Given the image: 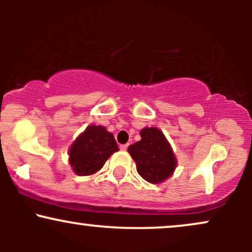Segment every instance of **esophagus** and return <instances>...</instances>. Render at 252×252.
Listing matches in <instances>:
<instances>
[{
    "label": "esophagus",
    "mask_w": 252,
    "mask_h": 252,
    "mask_svg": "<svg viewBox=\"0 0 252 252\" xmlns=\"http://www.w3.org/2000/svg\"><path fill=\"white\" fill-rule=\"evenodd\" d=\"M128 147H129L128 143H126V144H121L120 148H121V150H126V149H128Z\"/></svg>",
    "instance_id": "obj_1"
}]
</instances>
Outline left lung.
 Here are the masks:
<instances>
[{"label": "left lung", "instance_id": "1", "mask_svg": "<svg viewBox=\"0 0 252 252\" xmlns=\"http://www.w3.org/2000/svg\"><path fill=\"white\" fill-rule=\"evenodd\" d=\"M141 141L128 147L137 173L150 184H161L174 173L176 158L172 147L160 129L141 130Z\"/></svg>", "mask_w": 252, "mask_h": 252}]
</instances>
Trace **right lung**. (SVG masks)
Listing matches in <instances>:
<instances>
[{"label":"right lung","instance_id":"right-lung-1","mask_svg":"<svg viewBox=\"0 0 252 252\" xmlns=\"http://www.w3.org/2000/svg\"><path fill=\"white\" fill-rule=\"evenodd\" d=\"M117 150L114 135L102 126L91 124L70 147V164L78 175H92Z\"/></svg>","mask_w":252,"mask_h":252}]
</instances>
